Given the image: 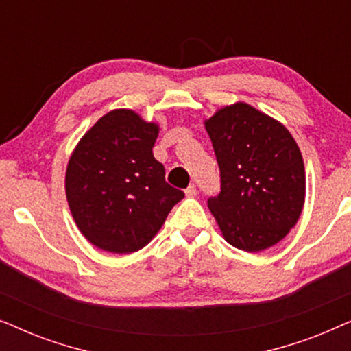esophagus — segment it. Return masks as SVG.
I'll use <instances>...</instances> for the list:
<instances>
[{"instance_id":"1","label":"esophagus","mask_w":351,"mask_h":351,"mask_svg":"<svg viewBox=\"0 0 351 351\" xmlns=\"http://www.w3.org/2000/svg\"><path fill=\"white\" fill-rule=\"evenodd\" d=\"M185 195L189 196V198H195V196L198 195V190H196V186H195V185H190L189 189L185 190Z\"/></svg>"}]
</instances>
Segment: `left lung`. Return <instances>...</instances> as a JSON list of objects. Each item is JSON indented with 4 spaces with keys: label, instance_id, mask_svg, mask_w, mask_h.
Masks as SVG:
<instances>
[{
    "label": "left lung",
    "instance_id": "left-lung-1",
    "mask_svg": "<svg viewBox=\"0 0 351 351\" xmlns=\"http://www.w3.org/2000/svg\"><path fill=\"white\" fill-rule=\"evenodd\" d=\"M220 169L208 199L228 244L261 252L280 243L305 203V166L294 137L275 118L237 102L204 121Z\"/></svg>",
    "mask_w": 351,
    "mask_h": 351
}]
</instances>
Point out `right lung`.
Masks as SVG:
<instances>
[{
    "label": "right lung",
    "instance_id": "right-lung-1",
    "mask_svg": "<svg viewBox=\"0 0 351 351\" xmlns=\"http://www.w3.org/2000/svg\"><path fill=\"white\" fill-rule=\"evenodd\" d=\"M160 126L128 108L104 114L81 137L65 174V193L76 227L95 247L136 252L160 232L184 198L165 179L153 156Z\"/></svg>",
    "mask_w": 351,
    "mask_h": 351
}]
</instances>
